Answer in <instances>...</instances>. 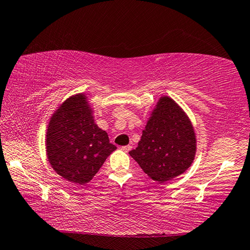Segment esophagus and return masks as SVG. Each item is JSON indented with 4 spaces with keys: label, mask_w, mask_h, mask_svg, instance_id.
<instances>
[{
    "label": "esophagus",
    "mask_w": 250,
    "mask_h": 250,
    "mask_svg": "<svg viewBox=\"0 0 250 250\" xmlns=\"http://www.w3.org/2000/svg\"><path fill=\"white\" fill-rule=\"evenodd\" d=\"M131 148H132L131 146H122V147H121V149L124 150L125 152H128V151H130V150H131Z\"/></svg>",
    "instance_id": "1"
}]
</instances>
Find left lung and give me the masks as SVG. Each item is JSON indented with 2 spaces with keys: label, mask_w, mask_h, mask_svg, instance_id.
<instances>
[{
  "label": "left lung",
  "mask_w": 250,
  "mask_h": 250,
  "mask_svg": "<svg viewBox=\"0 0 250 250\" xmlns=\"http://www.w3.org/2000/svg\"><path fill=\"white\" fill-rule=\"evenodd\" d=\"M195 151V133L188 116L173 99L163 95L143 130L139 146L129 153L148 176L163 184L187 171Z\"/></svg>",
  "instance_id": "left-lung-1"
}]
</instances>
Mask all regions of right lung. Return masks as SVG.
Returning <instances> with one entry per match:
<instances>
[{
    "instance_id": "1",
    "label": "right lung",
    "mask_w": 250,
    "mask_h": 250,
    "mask_svg": "<svg viewBox=\"0 0 250 250\" xmlns=\"http://www.w3.org/2000/svg\"><path fill=\"white\" fill-rule=\"evenodd\" d=\"M117 147L94 124L92 108L83 93L63 102L51 116L46 135L50 166L68 182L84 185L93 178Z\"/></svg>"
}]
</instances>
